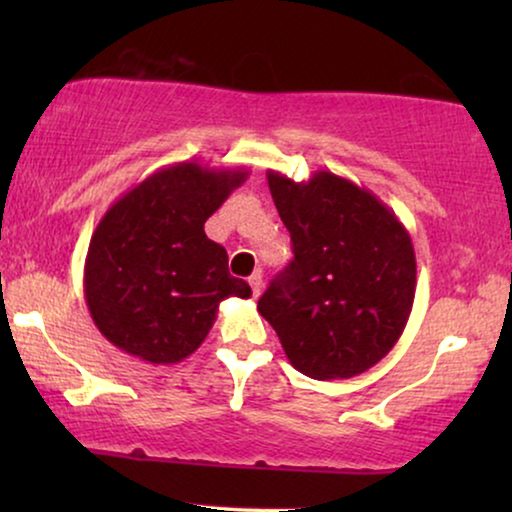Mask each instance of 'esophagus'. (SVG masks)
<instances>
[{"label":"esophagus","mask_w":512,"mask_h":512,"mask_svg":"<svg viewBox=\"0 0 512 512\" xmlns=\"http://www.w3.org/2000/svg\"><path fill=\"white\" fill-rule=\"evenodd\" d=\"M249 286H251V291H254L256 298L261 296V289H263V272L261 270H256L254 275L249 277Z\"/></svg>","instance_id":"1"}]
</instances>
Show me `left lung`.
I'll list each match as a JSON object with an SVG mask.
<instances>
[{"label": "left lung", "mask_w": 512, "mask_h": 512, "mask_svg": "<svg viewBox=\"0 0 512 512\" xmlns=\"http://www.w3.org/2000/svg\"><path fill=\"white\" fill-rule=\"evenodd\" d=\"M293 261L258 312L286 359L312 380H347L387 356L408 324L417 261L401 219L354 181L319 170L293 181L268 170Z\"/></svg>", "instance_id": "obj_1"}]
</instances>
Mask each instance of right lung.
<instances>
[{"mask_svg":"<svg viewBox=\"0 0 512 512\" xmlns=\"http://www.w3.org/2000/svg\"><path fill=\"white\" fill-rule=\"evenodd\" d=\"M249 177L247 167L198 160L160 167L97 223L83 296L97 331L121 352L170 366L205 342L226 298H249L205 221Z\"/></svg>","mask_w":512,"mask_h":512,"instance_id":"1","label":"right lung"}]
</instances>
